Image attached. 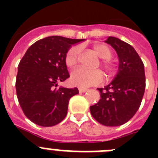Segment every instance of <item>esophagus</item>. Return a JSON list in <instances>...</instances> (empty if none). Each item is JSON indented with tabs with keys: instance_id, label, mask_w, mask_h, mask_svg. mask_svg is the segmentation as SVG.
I'll return each instance as SVG.
<instances>
[{
	"instance_id": "34e87169",
	"label": "esophagus",
	"mask_w": 158,
	"mask_h": 158,
	"mask_svg": "<svg viewBox=\"0 0 158 158\" xmlns=\"http://www.w3.org/2000/svg\"><path fill=\"white\" fill-rule=\"evenodd\" d=\"M87 91V89H85V88H79V92L81 93H85V92Z\"/></svg>"
}]
</instances>
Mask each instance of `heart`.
Segmentation results:
<instances>
[{
    "label": "heart",
    "mask_w": 158,
    "mask_h": 158,
    "mask_svg": "<svg viewBox=\"0 0 158 158\" xmlns=\"http://www.w3.org/2000/svg\"><path fill=\"white\" fill-rule=\"evenodd\" d=\"M94 52L101 58V65L104 66L107 73H111L114 70V64L110 58L111 57V49L101 43H96L93 46ZM81 54V47L73 46L69 49L65 55V64L67 66L73 68L77 65ZM103 73L100 69H87L79 67L71 73L70 80L74 85L86 88L100 84L103 81Z\"/></svg>",
    "instance_id": "b5f03b06"
}]
</instances>
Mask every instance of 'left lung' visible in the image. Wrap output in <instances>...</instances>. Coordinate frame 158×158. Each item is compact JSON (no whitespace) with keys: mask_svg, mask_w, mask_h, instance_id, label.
Returning a JSON list of instances; mask_svg holds the SVG:
<instances>
[{"mask_svg":"<svg viewBox=\"0 0 158 158\" xmlns=\"http://www.w3.org/2000/svg\"><path fill=\"white\" fill-rule=\"evenodd\" d=\"M105 43L116 51L118 72L109 85L97 89L100 99L90 106V111L102 125L117 127L129 121L140 107L146 88L144 64L135 48L123 40L109 36Z\"/></svg>","mask_w":158,"mask_h":158,"instance_id":"1","label":"left lung"}]
</instances>
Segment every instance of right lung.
<instances>
[{
	"label": "right lung",
	"instance_id": "1",
	"mask_svg": "<svg viewBox=\"0 0 158 158\" xmlns=\"http://www.w3.org/2000/svg\"><path fill=\"white\" fill-rule=\"evenodd\" d=\"M85 40L49 36L32 44L18 65L16 95L24 115L42 127H52L67 115L69 99L77 88H57L69 77L65 55L72 45Z\"/></svg>",
	"mask_w": 158,
	"mask_h": 158
}]
</instances>
